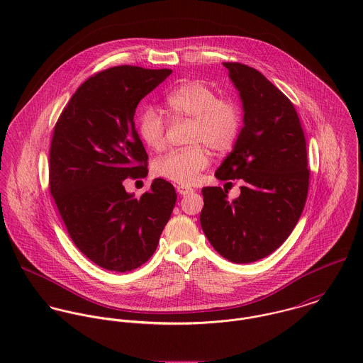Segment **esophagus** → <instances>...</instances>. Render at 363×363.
Masks as SVG:
<instances>
[{"instance_id": "1", "label": "esophagus", "mask_w": 363, "mask_h": 363, "mask_svg": "<svg viewBox=\"0 0 363 363\" xmlns=\"http://www.w3.org/2000/svg\"><path fill=\"white\" fill-rule=\"evenodd\" d=\"M177 193L180 194V196H186V194H191L194 190L193 189H190V187H184V186H177Z\"/></svg>"}]
</instances>
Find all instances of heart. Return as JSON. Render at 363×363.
Wrapping results in <instances>:
<instances>
[{"mask_svg": "<svg viewBox=\"0 0 363 363\" xmlns=\"http://www.w3.org/2000/svg\"><path fill=\"white\" fill-rule=\"evenodd\" d=\"M164 107L173 118L193 120L190 143L197 145L162 156L156 160L155 173L177 184L190 186L209 162L207 150L198 143L213 152L229 151L240 133L242 114L236 104L219 101L215 91L199 81H186L173 88L164 96ZM164 130V120L154 108L147 107L138 114L137 131L148 148H163Z\"/></svg>", "mask_w": 363, "mask_h": 363, "instance_id": "heart-1", "label": "heart"}]
</instances>
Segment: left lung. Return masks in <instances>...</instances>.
Wrapping results in <instances>:
<instances>
[{"label":"left lung","instance_id":"left-lung-1","mask_svg":"<svg viewBox=\"0 0 363 363\" xmlns=\"http://www.w3.org/2000/svg\"><path fill=\"white\" fill-rule=\"evenodd\" d=\"M239 92L243 128L215 177L240 179V196L204 187L201 228L212 247L238 264L269 256L291 235L306 203V140L291 101L257 69L223 62Z\"/></svg>","mask_w":363,"mask_h":363}]
</instances>
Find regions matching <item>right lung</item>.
<instances>
[{"label": "right lung", "instance_id": "1", "mask_svg": "<svg viewBox=\"0 0 363 363\" xmlns=\"http://www.w3.org/2000/svg\"><path fill=\"white\" fill-rule=\"evenodd\" d=\"M170 74L133 65L98 72L77 89L54 127V203L74 245L108 271H133L151 259L176 204L174 187L163 179L140 199L123 184L148 173L134 114Z\"/></svg>", "mask_w": 363, "mask_h": 363}]
</instances>
